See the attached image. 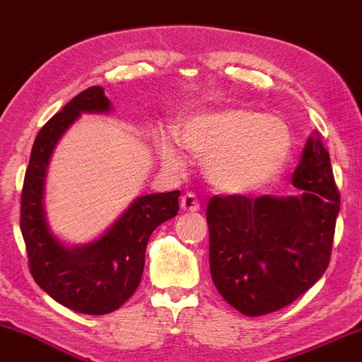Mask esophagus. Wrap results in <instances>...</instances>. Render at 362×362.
Wrapping results in <instances>:
<instances>
[{
  "instance_id": "34e87169",
  "label": "esophagus",
  "mask_w": 362,
  "mask_h": 362,
  "mask_svg": "<svg viewBox=\"0 0 362 362\" xmlns=\"http://www.w3.org/2000/svg\"><path fill=\"white\" fill-rule=\"evenodd\" d=\"M180 207L182 211H187V213H197V211L201 209V206H199V199L195 197V194L192 192H187L185 195H182Z\"/></svg>"
}]
</instances>
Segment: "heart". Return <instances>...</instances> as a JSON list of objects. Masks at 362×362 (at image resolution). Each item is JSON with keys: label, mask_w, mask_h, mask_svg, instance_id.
I'll list each match as a JSON object with an SVG mask.
<instances>
[{"label": "heart", "mask_w": 362, "mask_h": 362, "mask_svg": "<svg viewBox=\"0 0 362 362\" xmlns=\"http://www.w3.org/2000/svg\"><path fill=\"white\" fill-rule=\"evenodd\" d=\"M177 136L187 151L206 161L211 184L228 194L252 192L271 182L291 153L284 120L242 107L197 112L182 122ZM158 153L167 168H185L184 153L173 139L161 138Z\"/></svg>", "instance_id": "b5f03b06"}]
</instances>
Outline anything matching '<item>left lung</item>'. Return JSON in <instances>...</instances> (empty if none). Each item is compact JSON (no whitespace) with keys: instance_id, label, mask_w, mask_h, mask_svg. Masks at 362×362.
Wrapping results in <instances>:
<instances>
[{"instance_id":"1","label":"left lung","mask_w":362,"mask_h":362,"mask_svg":"<svg viewBox=\"0 0 362 362\" xmlns=\"http://www.w3.org/2000/svg\"><path fill=\"white\" fill-rule=\"evenodd\" d=\"M291 182L298 195H214L206 211L216 289L235 310L260 317L288 306L327 271L340 199L318 132Z\"/></svg>"}]
</instances>
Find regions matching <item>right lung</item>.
Instances as JSON below:
<instances>
[{
	"mask_svg": "<svg viewBox=\"0 0 362 362\" xmlns=\"http://www.w3.org/2000/svg\"><path fill=\"white\" fill-rule=\"evenodd\" d=\"M110 110L102 86H91L66 103L37 134L22 190L20 230L32 276L52 300L85 315L112 313L134 294L149 236L178 213L180 190L148 194L134 199L105 233L88 243L68 245L54 235L44 206L54 149L81 114Z\"/></svg>",
	"mask_w": 362,
	"mask_h": 362,
	"instance_id": "1",
	"label": "right lung"
}]
</instances>
